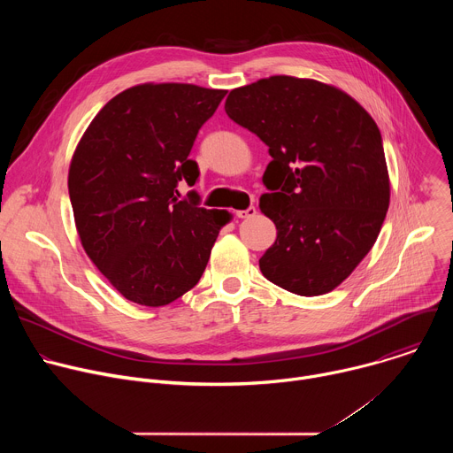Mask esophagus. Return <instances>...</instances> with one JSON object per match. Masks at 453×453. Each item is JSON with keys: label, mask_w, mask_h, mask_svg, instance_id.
<instances>
[{"label": "esophagus", "mask_w": 453, "mask_h": 453, "mask_svg": "<svg viewBox=\"0 0 453 453\" xmlns=\"http://www.w3.org/2000/svg\"><path fill=\"white\" fill-rule=\"evenodd\" d=\"M254 215H256V208H254V206H249L247 210L236 211V217H238V219H250V217H254Z\"/></svg>", "instance_id": "34e87169"}]
</instances>
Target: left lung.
<instances>
[{"mask_svg":"<svg viewBox=\"0 0 453 453\" xmlns=\"http://www.w3.org/2000/svg\"><path fill=\"white\" fill-rule=\"evenodd\" d=\"M226 112L273 157L260 208L278 236L260 257L262 274L297 296L332 292L371 250L389 210L374 119L344 91L287 75L233 89Z\"/></svg>","mask_w":453,"mask_h":453,"instance_id":"obj_1","label":"left lung"}]
</instances>
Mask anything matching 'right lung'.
<instances>
[{"label": "right lung", "mask_w": 453, "mask_h": 453, "mask_svg": "<svg viewBox=\"0 0 453 453\" xmlns=\"http://www.w3.org/2000/svg\"><path fill=\"white\" fill-rule=\"evenodd\" d=\"M193 84H142L109 100L84 133L68 175L84 250L128 301L165 306L196 287L231 215L201 208L189 159L226 96Z\"/></svg>", "instance_id": "right-lung-1"}]
</instances>
